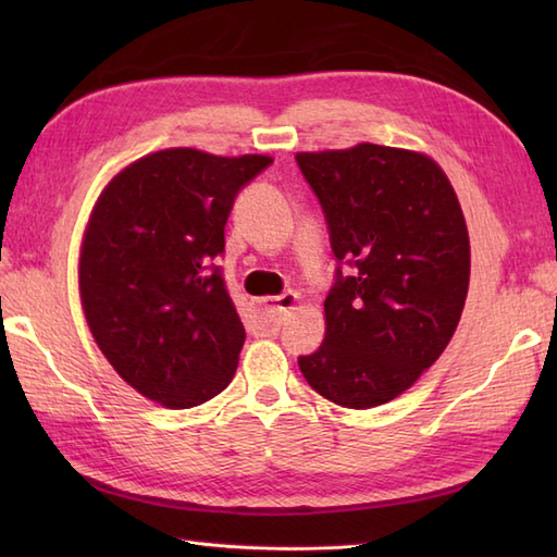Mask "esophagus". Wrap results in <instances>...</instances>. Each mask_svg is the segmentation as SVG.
<instances>
[{
	"label": "esophagus",
	"instance_id": "obj_1",
	"mask_svg": "<svg viewBox=\"0 0 557 557\" xmlns=\"http://www.w3.org/2000/svg\"><path fill=\"white\" fill-rule=\"evenodd\" d=\"M297 301H299L297 292H285V294H280V297H268V299L256 301L253 311H256V321H258L260 333L275 335L282 325V318H285V313L289 309H294V304Z\"/></svg>",
	"mask_w": 557,
	"mask_h": 557
}]
</instances>
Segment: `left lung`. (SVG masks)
Masks as SVG:
<instances>
[{
	"instance_id": "8db88e82",
	"label": "left lung",
	"mask_w": 557,
	"mask_h": 557,
	"mask_svg": "<svg viewBox=\"0 0 557 557\" xmlns=\"http://www.w3.org/2000/svg\"><path fill=\"white\" fill-rule=\"evenodd\" d=\"M337 260L325 339L299 357L318 395L369 409L405 393L453 339L469 289L455 188L421 152L359 144L299 152Z\"/></svg>"
}]
</instances>
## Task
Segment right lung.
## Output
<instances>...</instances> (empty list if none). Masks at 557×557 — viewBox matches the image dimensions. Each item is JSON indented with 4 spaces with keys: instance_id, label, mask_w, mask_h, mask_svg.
Listing matches in <instances>:
<instances>
[{
    "instance_id": "add662e5",
    "label": "right lung",
    "mask_w": 557,
    "mask_h": 557,
    "mask_svg": "<svg viewBox=\"0 0 557 557\" xmlns=\"http://www.w3.org/2000/svg\"><path fill=\"white\" fill-rule=\"evenodd\" d=\"M272 158L152 152L104 188L81 248V301L92 337L124 381L172 409L232 383L246 330L218 256L246 184Z\"/></svg>"
}]
</instances>
